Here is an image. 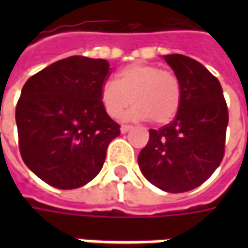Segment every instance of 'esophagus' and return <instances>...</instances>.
Returning <instances> with one entry per match:
<instances>
[{
    "mask_svg": "<svg viewBox=\"0 0 248 248\" xmlns=\"http://www.w3.org/2000/svg\"><path fill=\"white\" fill-rule=\"evenodd\" d=\"M133 129V126H130V124H122V126H121V133H127V131H129V130H131Z\"/></svg>",
    "mask_w": 248,
    "mask_h": 248,
    "instance_id": "esophagus-1",
    "label": "esophagus"
}]
</instances>
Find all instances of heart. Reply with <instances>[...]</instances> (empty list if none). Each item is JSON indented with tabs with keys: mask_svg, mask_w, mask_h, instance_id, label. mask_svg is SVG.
Segmentation results:
<instances>
[{
	"mask_svg": "<svg viewBox=\"0 0 248 248\" xmlns=\"http://www.w3.org/2000/svg\"><path fill=\"white\" fill-rule=\"evenodd\" d=\"M101 102L105 111L118 118L130 103L126 117L150 119L155 124H169L181 108L182 87L175 73L159 66L131 63L117 73V82L108 79L101 86Z\"/></svg>",
	"mask_w": 248,
	"mask_h": 248,
	"instance_id": "1",
	"label": "heart"
}]
</instances>
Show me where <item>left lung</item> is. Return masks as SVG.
Segmentation results:
<instances>
[{
	"label": "left lung",
	"instance_id": "left-lung-1",
	"mask_svg": "<svg viewBox=\"0 0 248 248\" xmlns=\"http://www.w3.org/2000/svg\"><path fill=\"white\" fill-rule=\"evenodd\" d=\"M181 81L175 119L149 130L138 165L143 177L167 192L190 191L213 175L224 156L229 110L218 78L195 60L165 56Z\"/></svg>",
	"mask_w": 248,
	"mask_h": 248
}]
</instances>
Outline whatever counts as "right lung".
I'll return each mask as SVG.
<instances>
[{"mask_svg": "<svg viewBox=\"0 0 248 248\" xmlns=\"http://www.w3.org/2000/svg\"><path fill=\"white\" fill-rule=\"evenodd\" d=\"M106 60L73 56L31 76L16 108L25 165L50 186H85L101 171L108 143L121 134L101 102Z\"/></svg>", "mask_w": 248, "mask_h": 248, "instance_id": "right-lung-1", "label": "right lung"}]
</instances>
